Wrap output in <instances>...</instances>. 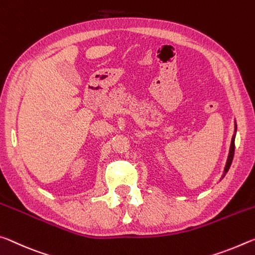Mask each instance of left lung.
I'll return each instance as SVG.
<instances>
[{"label": "left lung", "instance_id": "1", "mask_svg": "<svg viewBox=\"0 0 255 255\" xmlns=\"http://www.w3.org/2000/svg\"><path fill=\"white\" fill-rule=\"evenodd\" d=\"M235 128H236V125H235ZM234 151H235V135H233L232 137V143H231V149H229V155H228V159L226 162V166H225V170H224V176L225 174L228 172L229 167L232 165V161H233V158H234ZM223 176V177H224Z\"/></svg>", "mask_w": 255, "mask_h": 255}]
</instances>
